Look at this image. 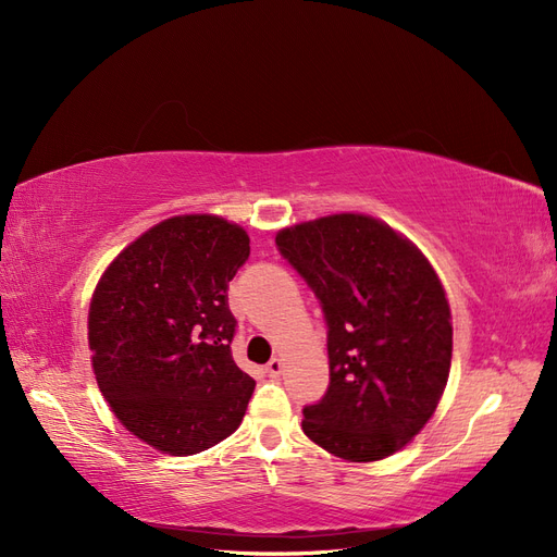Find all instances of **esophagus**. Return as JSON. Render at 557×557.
Segmentation results:
<instances>
[{"label":"esophagus","mask_w":557,"mask_h":557,"mask_svg":"<svg viewBox=\"0 0 557 557\" xmlns=\"http://www.w3.org/2000/svg\"><path fill=\"white\" fill-rule=\"evenodd\" d=\"M281 372H283V360H281V358H272V360L267 362V374H269V376L276 379Z\"/></svg>","instance_id":"esophagus-1"}]
</instances>
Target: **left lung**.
<instances>
[{
	"label": "left lung",
	"instance_id": "obj_1",
	"mask_svg": "<svg viewBox=\"0 0 557 557\" xmlns=\"http://www.w3.org/2000/svg\"><path fill=\"white\" fill-rule=\"evenodd\" d=\"M276 244L327 320L330 385L305 409L301 430L348 462L401 450L434 416L450 372V307L434 267L364 213L283 227Z\"/></svg>",
	"mask_w": 557,
	"mask_h": 557
}]
</instances>
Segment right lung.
<instances>
[{"label":"right lung","mask_w":557,"mask_h":557,"mask_svg":"<svg viewBox=\"0 0 557 557\" xmlns=\"http://www.w3.org/2000/svg\"><path fill=\"white\" fill-rule=\"evenodd\" d=\"M248 244L237 223L183 213L146 230L97 281V385L123 428L156 450L195 455L242 425L256 381L232 360L227 285Z\"/></svg>","instance_id":"add662e5"}]
</instances>
